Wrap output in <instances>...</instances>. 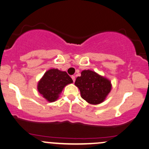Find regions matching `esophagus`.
Returning a JSON list of instances; mask_svg holds the SVG:
<instances>
[{
    "label": "esophagus",
    "instance_id": "esophagus-1",
    "mask_svg": "<svg viewBox=\"0 0 149 149\" xmlns=\"http://www.w3.org/2000/svg\"><path fill=\"white\" fill-rule=\"evenodd\" d=\"M71 78H72L73 82H74L75 80H76V77H75L74 76H71Z\"/></svg>",
    "mask_w": 149,
    "mask_h": 149
}]
</instances>
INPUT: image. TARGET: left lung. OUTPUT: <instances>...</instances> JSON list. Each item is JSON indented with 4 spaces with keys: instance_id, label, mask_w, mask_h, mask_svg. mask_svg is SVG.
I'll return each mask as SVG.
<instances>
[{
    "instance_id": "left-lung-1",
    "label": "left lung",
    "mask_w": 149,
    "mask_h": 149,
    "mask_svg": "<svg viewBox=\"0 0 149 149\" xmlns=\"http://www.w3.org/2000/svg\"><path fill=\"white\" fill-rule=\"evenodd\" d=\"M75 85L80 89L81 97L93 105L102 103L112 88L111 82L95 71L84 70L76 78Z\"/></svg>"
}]
</instances>
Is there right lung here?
<instances>
[{
  "mask_svg": "<svg viewBox=\"0 0 149 149\" xmlns=\"http://www.w3.org/2000/svg\"><path fill=\"white\" fill-rule=\"evenodd\" d=\"M73 82L65 71L51 69L44 73L37 85L39 93L49 102H54L66 85Z\"/></svg>",
  "mask_w": 149,
  "mask_h": 149,
  "instance_id": "add662e5",
  "label": "right lung"
}]
</instances>
